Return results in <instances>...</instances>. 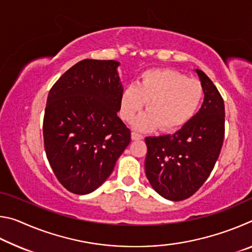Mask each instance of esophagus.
<instances>
[{
	"instance_id": "esophagus-1",
	"label": "esophagus",
	"mask_w": 252,
	"mask_h": 252,
	"mask_svg": "<svg viewBox=\"0 0 252 252\" xmlns=\"http://www.w3.org/2000/svg\"><path fill=\"white\" fill-rule=\"evenodd\" d=\"M131 138H132V140H142L143 139V135L136 133V132H132Z\"/></svg>"
}]
</instances>
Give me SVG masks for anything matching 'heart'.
<instances>
[{"label":"heart","mask_w":252,"mask_h":252,"mask_svg":"<svg viewBox=\"0 0 252 252\" xmlns=\"http://www.w3.org/2000/svg\"><path fill=\"white\" fill-rule=\"evenodd\" d=\"M200 81L171 69L143 72L138 85L129 84L120 96V117L130 122L142 110H147L133 122L135 129L149 131L160 126L163 131L180 129L192 119L203 100Z\"/></svg>","instance_id":"1"}]
</instances>
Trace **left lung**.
Returning <instances> with one entry per match:
<instances>
[{
    "label": "left lung",
    "instance_id": "8db88e82",
    "mask_svg": "<svg viewBox=\"0 0 252 252\" xmlns=\"http://www.w3.org/2000/svg\"><path fill=\"white\" fill-rule=\"evenodd\" d=\"M195 72L204 90L199 112L176 133L146 138L148 180L161 197L171 201L197 192L210 176L223 143V99L204 72Z\"/></svg>",
    "mask_w": 252,
    "mask_h": 252
}]
</instances>
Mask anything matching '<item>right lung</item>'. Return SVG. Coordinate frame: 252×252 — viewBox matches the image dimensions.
<instances>
[{
	"mask_svg": "<svg viewBox=\"0 0 252 252\" xmlns=\"http://www.w3.org/2000/svg\"><path fill=\"white\" fill-rule=\"evenodd\" d=\"M119 64L82 60L49 92L43 120L46 158L59 182L72 193L97 189L131 141L130 129L117 114L123 91Z\"/></svg>",
	"mask_w": 252,
	"mask_h": 252,
	"instance_id": "1",
	"label": "right lung"
}]
</instances>
